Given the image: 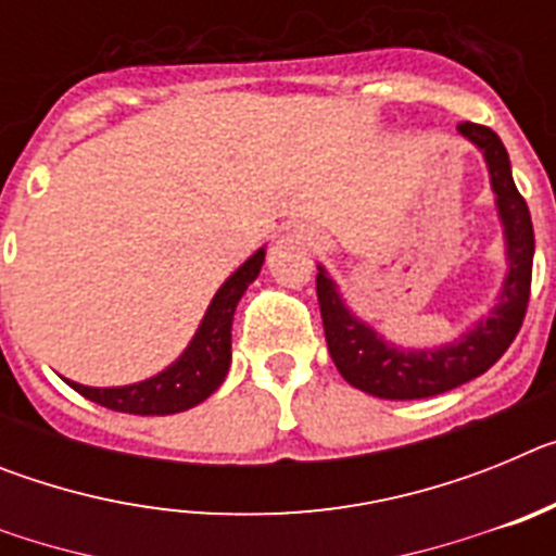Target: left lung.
<instances>
[{
	"mask_svg": "<svg viewBox=\"0 0 556 556\" xmlns=\"http://www.w3.org/2000/svg\"><path fill=\"white\" fill-rule=\"evenodd\" d=\"M465 139L481 147L498 194V214L507 233L509 275L501 292V303L493 317L468 331L459 342L437 351H397L376 337L372 328L358 323L345 303L339 301L337 289L326 273H317V301H320L323 328H326L328 353L348 384L370 392L387 401H415L431 397L465 384L470 378L488 372L498 362L513 339L518 337L527 317L529 294H532V255L534 230L527 200L520 198L509 169V155L490 127L459 122Z\"/></svg>",
	"mask_w": 556,
	"mask_h": 556,
	"instance_id": "left-lung-1",
	"label": "left lung"
}]
</instances>
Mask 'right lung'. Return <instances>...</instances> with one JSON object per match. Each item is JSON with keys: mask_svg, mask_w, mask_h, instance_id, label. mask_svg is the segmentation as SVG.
<instances>
[{"mask_svg": "<svg viewBox=\"0 0 556 556\" xmlns=\"http://www.w3.org/2000/svg\"><path fill=\"white\" fill-rule=\"evenodd\" d=\"M262 264L264 250H258L219 287L198 333L191 339V345L164 372L147 378L141 384L111 387V390H94V387L68 381L72 390L80 392L88 401H94V404L105 406V409L127 412V415H175V412L203 404L205 397L223 384L225 372H228L230 326H233L236 303L244 294V289L255 281Z\"/></svg>", "mask_w": 556, "mask_h": 556, "instance_id": "right-lung-1", "label": "right lung"}]
</instances>
